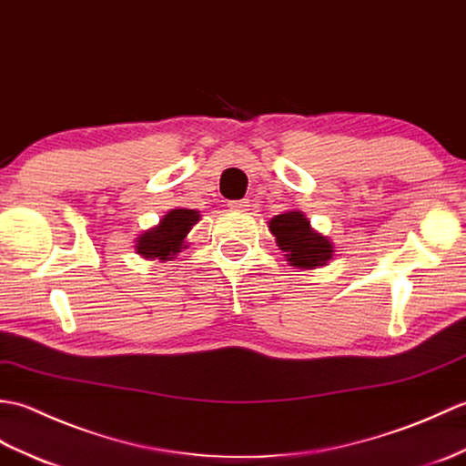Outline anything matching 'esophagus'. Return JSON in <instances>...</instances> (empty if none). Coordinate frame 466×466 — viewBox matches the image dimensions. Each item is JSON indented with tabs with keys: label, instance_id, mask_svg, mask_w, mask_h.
I'll return each mask as SVG.
<instances>
[{
	"label": "esophagus",
	"instance_id": "34e87169",
	"mask_svg": "<svg viewBox=\"0 0 466 466\" xmlns=\"http://www.w3.org/2000/svg\"><path fill=\"white\" fill-rule=\"evenodd\" d=\"M229 207L235 211H247V207H249V199H241V201H229Z\"/></svg>",
	"mask_w": 466,
	"mask_h": 466
}]
</instances>
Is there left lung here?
<instances>
[{
  "mask_svg": "<svg viewBox=\"0 0 466 466\" xmlns=\"http://www.w3.org/2000/svg\"><path fill=\"white\" fill-rule=\"evenodd\" d=\"M268 231L273 233L279 249L285 251L289 265L297 268H315L333 259V243L317 233L301 211L275 215L268 221Z\"/></svg>",
  "mask_w": 466,
  "mask_h": 466,
  "instance_id": "obj_1",
  "label": "left lung"
}]
</instances>
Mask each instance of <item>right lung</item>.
<instances>
[{"label":"right lung","instance_id":"1","mask_svg":"<svg viewBox=\"0 0 466 466\" xmlns=\"http://www.w3.org/2000/svg\"><path fill=\"white\" fill-rule=\"evenodd\" d=\"M199 211L195 209H171L159 225L141 233L136 241V251L146 259L171 261L181 249H185V237L199 221Z\"/></svg>","mask_w":466,"mask_h":466}]
</instances>
